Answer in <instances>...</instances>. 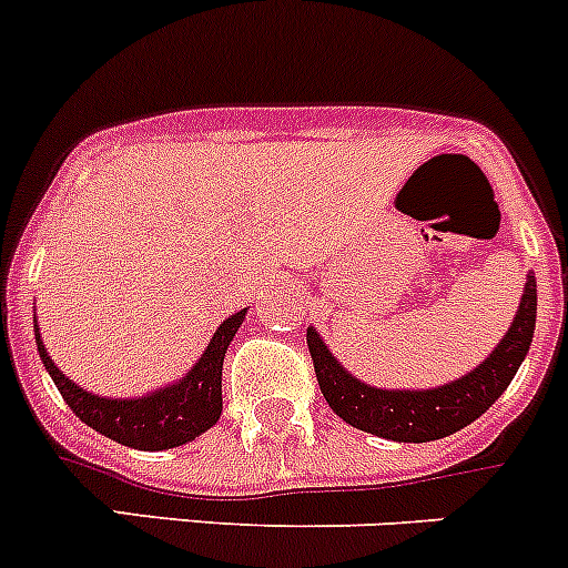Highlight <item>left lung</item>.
I'll list each match as a JSON object with an SVG mask.
<instances>
[{
  "label": "left lung",
  "instance_id": "8db88e82",
  "mask_svg": "<svg viewBox=\"0 0 568 568\" xmlns=\"http://www.w3.org/2000/svg\"><path fill=\"white\" fill-rule=\"evenodd\" d=\"M536 275L527 273L516 315L496 348L460 379L437 387H420V390L415 387L390 390V387H376L356 379L328 351L326 339L315 326L306 328V343H310L323 398L345 424L385 437V440L426 443L455 435L463 426L474 424L507 390L530 351L532 334H536Z\"/></svg>",
  "mask_w": 568,
  "mask_h": 568
}]
</instances>
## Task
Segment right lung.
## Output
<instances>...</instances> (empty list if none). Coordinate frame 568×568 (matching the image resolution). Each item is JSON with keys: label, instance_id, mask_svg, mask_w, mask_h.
Returning <instances> with one entry per match:
<instances>
[{"label": "right lung", "instance_id": "right-lung-1", "mask_svg": "<svg viewBox=\"0 0 568 568\" xmlns=\"http://www.w3.org/2000/svg\"><path fill=\"white\" fill-rule=\"evenodd\" d=\"M245 315L247 310H240L225 317L214 337L209 339L206 351L200 354V359L181 379L133 398H108L100 393L83 390L47 354L36 321H32V328H36L38 356L44 362L47 374L52 376L63 402L72 407V413L83 424H89L91 429L111 437V440L122 443V446H131V449L164 452L194 440L220 420V413H223V359Z\"/></svg>", "mask_w": 568, "mask_h": 568}]
</instances>
